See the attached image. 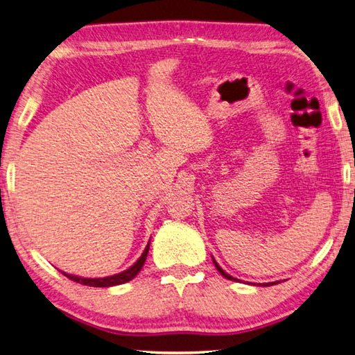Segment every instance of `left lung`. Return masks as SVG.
Wrapping results in <instances>:
<instances>
[{
    "label": "left lung",
    "mask_w": 355,
    "mask_h": 355,
    "mask_svg": "<svg viewBox=\"0 0 355 355\" xmlns=\"http://www.w3.org/2000/svg\"><path fill=\"white\" fill-rule=\"evenodd\" d=\"M213 263H215V267H216V269H218V272L220 273V275H223L224 278H227V279H235V278H233V277H230L229 275V273H227V272H224L223 269H220V267H219V264L216 263V261L215 259H213ZM267 286H269V284H267Z\"/></svg>",
    "instance_id": "8db88e82"
}]
</instances>
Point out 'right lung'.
Here are the masks:
<instances>
[{"label":"right lung","instance_id":"add662e5","mask_svg":"<svg viewBox=\"0 0 355 355\" xmlns=\"http://www.w3.org/2000/svg\"><path fill=\"white\" fill-rule=\"evenodd\" d=\"M148 249H150V244L145 247V250L142 253V257H140L135 264H132L128 270H125L122 273H117V275H112V277H105V278H82V277H73V275H68V273H63L64 277H68L69 279L80 284H85V286H92V287H110V286H117V284H123L126 282H131L132 278H135L137 273L140 272V269L144 267V263L146 259V255H148Z\"/></svg>","mask_w":355,"mask_h":355}]
</instances>
